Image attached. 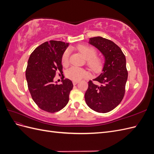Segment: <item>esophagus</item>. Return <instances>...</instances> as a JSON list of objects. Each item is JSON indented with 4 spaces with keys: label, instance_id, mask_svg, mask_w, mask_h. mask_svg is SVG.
Wrapping results in <instances>:
<instances>
[{
    "label": "esophagus",
    "instance_id": "34e87169",
    "mask_svg": "<svg viewBox=\"0 0 154 154\" xmlns=\"http://www.w3.org/2000/svg\"><path fill=\"white\" fill-rule=\"evenodd\" d=\"M78 83V82H77V81H73L72 82V83H73L74 85H76Z\"/></svg>",
    "mask_w": 154,
    "mask_h": 154
}]
</instances>
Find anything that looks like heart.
Here are the masks:
<instances>
[{"label": "heart", "instance_id": "1", "mask_svg": "<svg viewBox=\"0 0 154 154\" xmlns=\"http://www.w3.org/2000/svg\"><path fill=\"white\" fill-rule=\"evenodd\" d=\"M79 52L82 54L87 60V64L88 67L91 68L92 71L94 72H98L101 69L103 61L101 58L96 56L97 52L94 48L91 46L86 45H80L77 48ZM70 50L67 49L65 51L62 57V63L63 66H67L69 63V57H70ZM66 76L67 78L73 81H79L83 78L88 77L89 74L85 69L77 67H71L66 71Z\"/></svg>", "mask_w": 154, "mask_h": 154}]
</instances>
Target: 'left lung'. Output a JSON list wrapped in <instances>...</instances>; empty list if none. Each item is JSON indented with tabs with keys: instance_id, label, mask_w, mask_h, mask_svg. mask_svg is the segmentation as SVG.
Returning <instances> with one entry per match:
<instances>
[{
	"instance_id": "left-lung-1",
	"label": "left lung",
	"mask_w": 154,
	"mask_h": 154,
	"mask_svg": "<svg viewBox=\"0 0 154 154\" xmlns=\"http://www.w3.org/2000/svg\"><path fill=\"white\" fill-rule=\"evenodd\" d=\"M89 43L101 51L105 57L103 71L94 79L97 83L88 82L85 94L87 105L100 113H106L115 109L122 101L128 78L125 56L112 41L96 36Z\"/></svg>"
}]
</instances>
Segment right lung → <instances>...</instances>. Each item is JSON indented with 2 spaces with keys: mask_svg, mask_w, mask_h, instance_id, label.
<instances>
[{
  "mask_svg": "<svg viewBox=\"0 0 154 154\" xmlns=\"http://www.w3.org/2000/svg\"><path fill=\"white\" fill-rule=\"evenodd\" d=\"M68 45L61 41L45 42L33 51L27 62L26 77L32 99L48 112H57L64 108L72 89L69 79L63 80L60 85L53 82L56 74L63 73L62 57Z\"/></svg>",
  "mask_w": 154,
  "mask_h": 154,
  "instance_id": "obj_1",
  "label": "right lung"
}]
</instances>
